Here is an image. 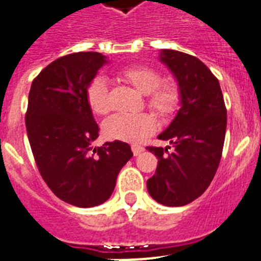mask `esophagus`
<instances>
[{
	"mask_svg": "<svg viewBox=\"0 0 261 261\" xmlns=\"http://www.w3.org/2000/svg\"><path fill=\"white\" fill-rule=\"evenodd\" d=\"M130 147H132V151H133V154H135V155H138V154L144 151V147L140 146V145H132Z\"/></svg>",
	"mask_w": 261,
	"mask_h": 261,
	"instance_id": "esophagus-1",
	"label": "esophagus"
}]
</instances>
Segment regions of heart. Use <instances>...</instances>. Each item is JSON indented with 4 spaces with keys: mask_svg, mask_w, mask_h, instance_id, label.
<instances>
[{
    "mask_svg": "<svg viewBox=\"0 0 261 261\" xmlns=\"http://www.w3.org/2000/svg\"><path fill=\"white\" fill-rule=\"evenodd\" d=\"M120 77L146 95V106L159 119L166 120L176 112L180 105V90L174 82H162V75L144 65H130L120 70ZM86 100L95 115H106L110 111L107 81L96 75L86 87ZM156 120L149 112L137 115H114L102 125L103 135L108 140L135 142L150 135Z\"/></svg>",
    "mask_w": 261,
    "mask_h": 261,
    "instance_id": "heart-1",
    "label": "heart"
}]
</instances>
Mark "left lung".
I'll list each match as a JSON object with an SVG mask.
<instances>
[{
    "mask_svg": "<svg viewBox=\"0 0 261 261\" xmlns=\"http://www.w3.org/2000/svg\"><path fill=\"white\" fill-rule=\"evenodd\" d=\"M161 61L176 77L181 107L158 136L171 146L146 147L158 158L147 191L159 204L183 206L200 197L216 175L225 142L226 106L220 82L197 57L163 49Z\"/></svg>",
    "mask_w": 261,
    "mask_h": 261,
    "instance_id": "left-lung-1",
    "label": "left lung"
}]
</instances>
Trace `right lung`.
<instances>
[{
	"label": "right lung",
	"instance_id": "right-lung-1",
	"mask_svg": "<svg viewBox=\"0 0 261 261\" xmlns=\"http://www.w3.org/2000/svg\"><path fill=\"white\" fill-rule=\"evenodd\" d=\"M98 52H77L50 62L32 81L26 112L31 150L43 180L62 201L91 208L110 199L133 153L126 142L91 147L98 124L86 87L106 64Z\"/></svg>",
	"mask_w": 261,
	"mask_h": 261
}]
</instances>
